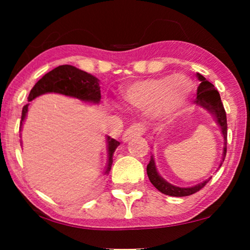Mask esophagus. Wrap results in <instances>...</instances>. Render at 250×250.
<instances>
[{"label": "esophagus", "mask_w": 250, "mask_h": 250, "mask_svg": "<svg viewBox=\"0 0 250 250\" xmlns=\"http://www.w3.org/2000/svg\"><path fill=\"white\" fill-rule=\"evenodd\" d=\"M146 131V126L145 123H135V124L131 125L127 129H126L124 133V138L123 139H124L125 141H127L128 139L133 138V136L142 135Z\"/></svg>", "instance_id": "34e87169"}]
</instances>
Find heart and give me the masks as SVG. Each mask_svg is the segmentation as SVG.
I'll return each instance as SVG.
<instances>
[{
	"label": "heart",
	"mask_w": 250,
	"mask_h": 250,
	"mask_svg": "<svg viewBox=\"0 0 250 250\" xmlns=\"http://www.w3.org/2000/svg\"><path fill=\"white\" fill-rule=\"evenodd\" d=\"M190 92L189 81L176 75L134 82L124 88L123 98L133 107L150 108L153 116H166L182 107Z\"/></svg>",
	"instance_id": "obj_1"
}]
</instances>
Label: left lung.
Segmentation results:
<instances>
[{
	"label": "left lung",
	"instance_id": "obj_1",
	"mask_svg": "<svg viewBox=\"0 0 250 250\" xmlns=\"http://www.w3.org/2000/svg\"><path fill=\"white\" fill-rule=\"evenodd\" d=\"M198 78L200 80V84L197 88V98H196V104L199 105H203L204 108H206L207 110H209L211 114L215 116L218 125L221 126L222 133H223L224 136V158L227 156V138H228V123H227V112H225V109L223 107V104H222L220 93L215 88V86L210 82H208L206 78H205L203 75L197 74ZM223 158V162H224ZM146 174H148V177L150 182L153 184V187L156 188L157 190H159L160 192L164 194H167V196L172 197H186L190 196V194H193L198 192V191L203 189V188L206 186V184L209 182L210 179L205 181V182L197 184L192 188H179L174 187L172 184L167 183L165 180H163L162 177L159 176V174L157 173L155 160H153V157L151 156L150 158V163L146 166Z\"/></svg>",
	"mask_w": 250,
	"mask_h": 250
}]
</instances>
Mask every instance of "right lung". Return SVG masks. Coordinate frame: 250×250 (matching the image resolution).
Returning <instances> with one entry per match:
<instances>
[{"label": "right lung", "mask_w": 250, "mask_h": 250, "mask_svg": "<svg viewBox=\"0 0 250 250\" xmlns=\"http://www.w3.org/2000/svg\"><path fill=\"white\" fill-rule=\"evenodd\" d=\"M47 92H54L64 95H69L83 101L99 102L101 99L100 86L99 81L92 75L85 73V71L77 69L76 67L69 66V64H62L54 68L53 70L44 75L34 87L30 90L28 95V101H32L41 94L47 93ZM29 104H26L22 108L21 121H20V127L23 119L26 117V112L28 110ZM119 142L114 139L108 138V151L109 160L107 172L111 168L112 165V153L117 149Z\"/></svg>", "instance_id": "obj_1"}]
</instances>
